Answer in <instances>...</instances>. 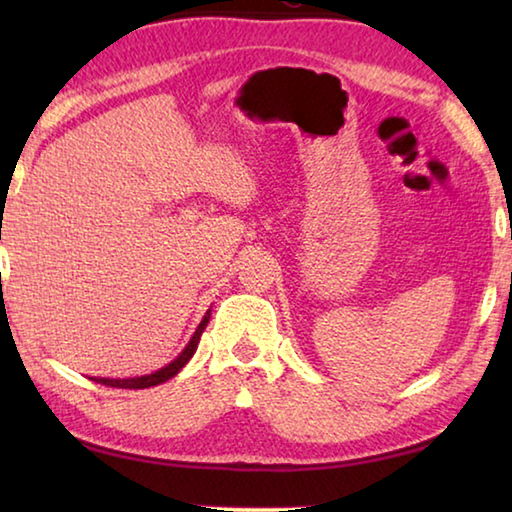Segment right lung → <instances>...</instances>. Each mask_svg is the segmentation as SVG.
Segmentation results:
<instances>
[{"label": "right lung", "mask_w": 512, "mask_h": 512, "mask_svg": "<svg viewBox=\"0 0 512 512\" xmlns=\"http://www.w3.org/2000/svg\"><path fill=\"white\" fill-rule=\"evenodd\" d=\"M210 314L212 309H207V314L203 316L201 325L196 327V332L192 339H189V343L185 345V350L178 354L176 359H173L171 363H167V366L151 372V375H142V377H131V379H106V377H90L92 381H97V384H103V386H112V388H151V386H158V384H164V381L176 377L180 370L185 368V363L194 357V352L198 348V341H201V334L203 329L207 327V323H210Z\"/></svg>", "instance_id": "obj_1"}]
</instances>
